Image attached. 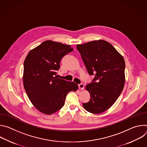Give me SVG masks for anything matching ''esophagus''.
I'll return each mask as SVG.
<instances>
[{
	"label": "esophagus",
	"instance_id": "obj_1",
	"mask_svg": "<svg viewBox=\"0 0 147 147\" xmlns=\"http://www.w3.org/2000/svg\"><path fill=\"white\" fill-rule=\"evenodd\" d=\"M78 88L81 90H83L84 88V84L83 83L80 84H78Z\"/></svg>",
	"mask_w": 147,
	"mask_h": 147
}]
</instances>
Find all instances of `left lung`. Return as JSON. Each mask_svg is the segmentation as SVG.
<instances>
[{"instance_id":"left-lung-1","label":"left lung","mask_w":147,"mask_h":147,"mask_svg":"<svg viewBox=\"0 0 147 147\" xmlns=\"http://www.w3.org/2000/svg\"><path fill=\"white\" fill-rule=\"evenodd\" d=\"M77 48L89 74L95 75L86 86L90 100L82 106L90 113H102L113 105L123 91L124 60L112 45L104 40L77 45Z\"/></svg>"}]
</instances>
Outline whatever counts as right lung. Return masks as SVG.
<instances>
[{
	"mask_svg": "<svg viewBox=\"0 0 147 147\" xmlns=\"http://www.w3.org/2000/svg\"><path fill=\"white\" fill-rule=\"evenodd\" d=\"M71 45L45 40L32 49L24 62L23 84L28 98L39 112L51 115L65 105L67 94L78 90L74 82L57 78L60 62Z\"/></svg>",
	"mask_w": 147,
	"mask_h": 147,
	"instance_id": "right-lung-1",
	"label": "right lung"
}]
</instances>
